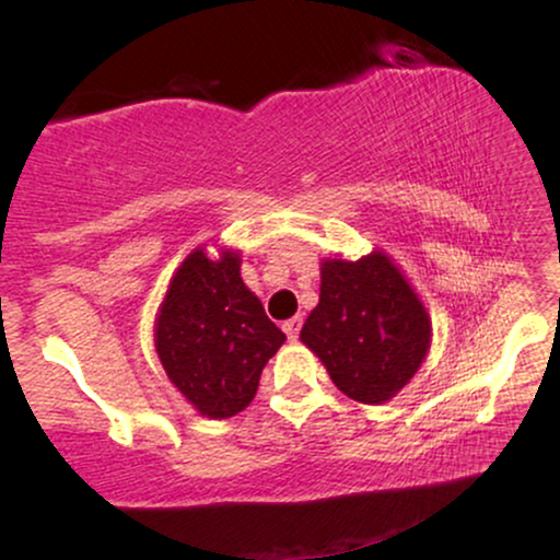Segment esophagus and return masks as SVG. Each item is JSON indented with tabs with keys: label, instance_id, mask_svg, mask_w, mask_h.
<instances>
[{
	"label": "esophagus",
	"instance_id": "34e87169",
	"mask_svg": "<svg viewBox=\"0 0 560 560\" xmlns=\"http://www.w3.org/2000/svg\"><path fill=\"white\" fill-rule=\"evenodd\" d=\"M300 326H302V318L300 316H294V318H289V320H284V334L289 339H298V334H300Z\"/></svg>",
	"mask_w": 560,
	"mask_h": 560
}]
</instances>
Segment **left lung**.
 I'll return each instance as SVG.
<instances>
[{"label":"left lung","instance_id":"8db88e82","mask_svg":"<svg viewBox=\"0 0 560 560\" xmlns=\"http://www.w3.org/2000/svg\"><path fill=\"white\" fill-rule=\"evenodd\" d=\"M350 400H392L432 347V318L384 249L320 260V298L300 331Z\"/></svg>","mask_w":560,"mask_h":560}]
</instances>
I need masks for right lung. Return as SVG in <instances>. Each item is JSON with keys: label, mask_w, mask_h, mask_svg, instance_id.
<instances>
[{"label": "right lung", "mask_w": 560, "mask_h": 560, "mask_svg": "<svg viewBox=\"0 0 560 560\" xmlns=\"http://www.w3.org/2000/svg\"><path fill=\"white\" fill-rule=\"evenodd\" d=\"M240 249L202 247L173 273L155 318V350L171 384L208 419H231L253 402L284 331L240 273Z\"/></svg>", "instance_id": "obj_1"}]
</instances>
